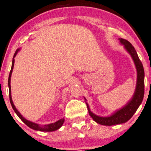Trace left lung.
I'll return each instance as SVG.
<instances>
[{
	"label": "left lung",
	"instance_id": "1",
	"mask_svg": "<svg viewBox=\"0 0 151 151\" xmlns=\"http://www.w3.org/2000/svg\"><path fill=\"white\" fill-rule=\"evenodd\" d=\"M121 44L124 46L125 48L127 50L131 57L132 58L133 61L135 64L137 72V79L136 89L132 99L128 102L127 104L119 110L116 111L110 116L101 117L93 114L90 111L89 105L87 103V106L89 114L96 122L103 126H113V125L121 124V123H126L133 114L135 113L137 109L139 107V105L143 101L144 95V70L143 67V64L141 60L139 58L138 55L137 53L134 46L130 44L128 41L124 39L119 38ZM86 100V99H85Z\"/></svg>",
	"mask_w": 151,
	"mask_h": 151
}]
</instances>
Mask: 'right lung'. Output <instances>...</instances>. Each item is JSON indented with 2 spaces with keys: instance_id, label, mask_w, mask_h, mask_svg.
I'll list each match as a JSON object with an SVG mask.
<instances>
[{
  "instance_id": "obj_1",
  "label": "right lung",
  "mask_w": 151,
  "mask_h": 151,
  "mask_svg": "<svg viewBox=\"0 0 151 151\" xmlns=\"http://www.w3.org/2000/svg\"><path fill=\"white\" fill-rule=\"evenodd\" d=\"M20 49H17L16 50L14 55V57H13V60H12V68H11V70H10V72H9V78H8V87H9V101H10V103L12 105V108L14 109V111H15L16 114H17V116H18L19 118L21 121H23V123H25L26 126H28L29 128H32V129H34L35 130H40V131H42V132H52V131H55V130H58L59 128H60L62 126V124H63L64 122V119H60V120L56 121L55 123H50V124H48V125H46V126H40L39 124H37V123H32L30 121H28L27 119H25V118H23L22 116V115H21L20 113H19V111L17 110V108H16L14 105L13 102H12V96H11V86H10V80H11V76H12V70H13V68H14V58L15 56L17 55V52H18L19 50Z\"/></svg>"
}]
</instances>
